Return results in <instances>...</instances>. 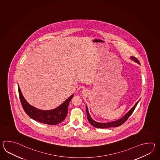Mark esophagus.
<instances>
[{
  "label": "esophagus",
  "mask_w": 160,
  "mask_h": 160,
  "mask_svg": "<svg viewBox=\"0 0 160 160\" xmlns=\"http://www.w3.org/2000/svg\"><path fill=\"white\" fill-rule=\"evenodd\" d=\"M83 92H85V89H83Z\"/></svg>",
  "instance_id": "obj_1"
}]
</instances>
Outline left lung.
Segmentation results:
<instances>
[{"instance_id":"left-lung-1","label":"left lung","mask_w":160,"mask_h":160,"mask_svg":"<svg viewBox=\"0 0 160 160\" xmlns=\"http://www.w3.org/2000/svg\"><path fill=\"white\" fill-rule=\"evenodd\" d=\"M131 59L136 62V63L140 64L139 61L137 59V58L134 57L133 56H131ZM139 102V101L136 103L135 105L133 106L132 109H130V110L129 111V112L126 113L125 116L123 117L122 118H120L118 120H117L113 122H110L107 123H100L96 122L94 120L92 119L91 116L90 115L89 112H88V106H86V114H87V117L88 119V122L90 123V124L92 126L97 128H100V129H103V128H112V127H118L121 126V125H122L123 123L125 122L127 119H128L130 117V116L132 115V114L133 113L134 109H136V106L137 105L138 103Z\"/></svg>"}]
</instances>
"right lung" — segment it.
I'll return each mask as SVG.
<instances>
[{
	"label": "right lung",
	"instance_id": "obj_1",
	"mask_svg": "<svg viewBox=\"0 0 160 160\" xmlns=\"http://www.w3.org/2000/svg\"><path fill=\"white\" fill-rule=\"evenodd\" d=\"M18 92L21 104L27 115L34 120L50 125H57L66 118L68 112V104L74 96L73 94L71 95L65 102L55 109L43 110L35 108L27 102L21 92L19 85Z\"/></svg>",
	"mask_w": 160,
	"mask_h": 160
}]
</instances>
